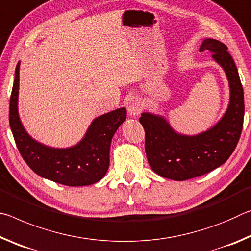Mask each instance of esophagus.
Segmentation results:
<instances>
[{"label":"esophagus","instance_id":"34e87169","mask_svg":"<svg viewBox=\"0 0 251 251\" xmlns=\"http://www.w3.org/2000/svg\"><path fill=\"white\" fill-rule=\"evenodd\" d=\"M127 110H128V114L130 116H133V117L138 116L143 110L142 100L137 96L130 97L128 101H127Z\"/></svg>","mask_w":251,"mask_h":251}]
</instances>
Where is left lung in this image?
I'll return each mask as SVG.
<instances>
[{
  "instance_id": "obj_1",
  "label": "left lung",
  "mask_w": 251,
  "mask_h": 251,
  "mask_svg": "<svg viewBox=\"0 0 251 251\" xmlns=\"http://www.w3.org/2000/svg\"><path fill=\"white\" fill-rule=\"evenodd\" d=\"M228 48L214 39L202 41L199 52L209 50L226 73L230 99L224 116L211 128L197 135H182L172 128L166 118L143 113L139 122L145 129V151L157 175L186 180L214 171L230 157L244 124V90Z\"/></svg>"
}]
</instances>
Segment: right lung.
I'll use <instances>...</instances> for the list:
<instances>
[{
	"label": "right lung",
	"instance_id": "obj_1",
	"mask_svg": "<svg viewBox=\"0 0 251 251\" xmlns=\"http://www.w3.org/2000/svg\"><path fill=\"white\" fill-rule=\"evenodd\" d=\"M20 62L10 100V126L16 146L28 167L37 175L58 184L77 187L100 181L109 166V148L114 134L126 120L122 107L96 117L82 141L67 148H54L36 142L21 123L18 109Z\"/></svg>",
	"mask_w": 251,
	"mask_h": 251
}]
</instances>
